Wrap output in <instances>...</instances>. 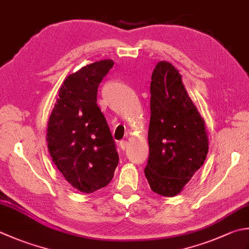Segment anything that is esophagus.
<instances>
[{
    "label": "esophagus",
    "instance_id": "esophagus-1",
    "mask_svg": "<svg viewBox=\"0 0 249 249\" xmlns=\"http://www.w3.org/2000/svg\"><path fill=\"white\" fill-rule=\"evenodd\" d=\"M128 145V141L127 140H121L120 141V147L122 150H125L126 148H127Z\"/></svg>",
    "mask_w": 249,
    "mask_h": 249
}]
</instances>
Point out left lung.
Listing matches in <instances>:
<instances>
[{
  "mask_svg": "<svg viewBox=\"0 0 249 249\" xmlns=\"http://www.w3.org/2000/svg\"><path fill=\"white\" fill-rule=\"evenodd\" d=\"M151 80L150 153L144 175L153 192L173 197L206 160L205 121L172 63L160 61Z\"/></svg>",
  "mask_w": 249,
  "mask_h": 249,
  "instance_id": "obj_1",
  "label": "left lung"
}]
</instances>
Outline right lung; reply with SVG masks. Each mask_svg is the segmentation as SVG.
Here are the masks:
<instances>
[{
  "instance_id": "1",
  "label": "right lung",
  "mask_w": 249,
  "mask_h": 249,
  "mask_svg": "<svg viewBox=\"0 0 249 249\" xmlns=\"http://www.w3.org/2000/svg\"><path fill=\"white\" fill-rule=\"evenodd\" d=\"M111 59L92 62L63 81L47 124V148L71 186L92 193L108 186L119 164L108 123L97 106L100 82Z\"/></svg>"
}]
</instances>
